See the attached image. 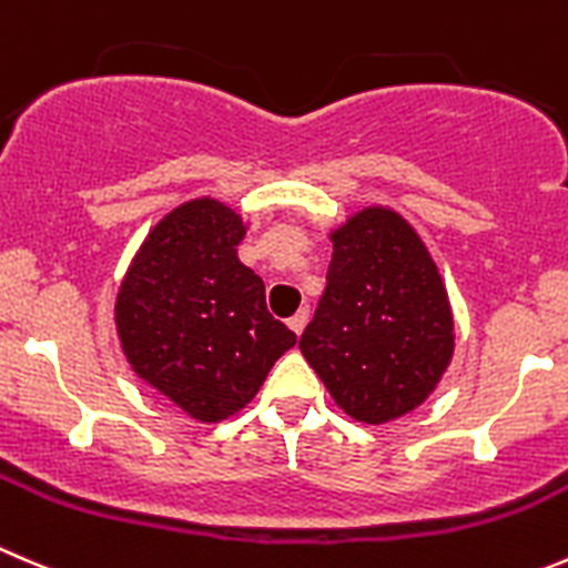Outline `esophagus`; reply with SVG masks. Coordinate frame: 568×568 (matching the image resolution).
Instances as JSON below:
<instances>
[{
    "label": "esophagus",
    "mask_w": 568,
    "mask_h": 568,
    "mask_svg": "<svg viewBox=\"0 0 568 568\" xmlns=\"http://www.w3.org/2000/svg\"><path fill=\"white\" fill-rule=\"evenodd\" d=\"M307 318H311V311H307V307H302V311H296L294 316L288 318V327L294 329L296 335H302V329H305V324H307Z\"/></svg>",
    "instance_id": "obj_1"
}]
</instances>
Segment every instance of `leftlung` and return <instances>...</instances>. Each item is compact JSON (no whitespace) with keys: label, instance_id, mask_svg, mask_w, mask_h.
<instances>
[{"label":"left lung","instance_id":"left-lung-1","mask_svg":"<svg viewBox=\"0 0 568 568\" xmlns=\"http://www.w3.org/2000/svg\"><path fill=\"white\" fill-rule=\"evenodd\" d=\"M327 288L300 349L346 416L385 424L422 405L455 349L447 288L416 230L363 207L329 233Z\"/></svg>","mask_w":568,"mask_h":568}]
</instances>
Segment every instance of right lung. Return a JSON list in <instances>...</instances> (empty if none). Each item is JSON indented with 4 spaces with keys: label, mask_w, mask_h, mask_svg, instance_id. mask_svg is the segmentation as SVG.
Masks as SVG:
<instances>
[{
    "label": "right lung",
    "mask_w": 568,
    "mask_h": 568,
    "mask_svg": "<svg viewBox=\"0 0 568 568\" xmlns=\"http://www.w3.org/2000/svg\"><path fill=\"white\" fill-rule=\"evenodd\" d=\"M244 235V219L224 202H185L152 227L115 296L132 372L196 422L250 405L296 344L266 311L263 280L239 261Z\"/></svg>",
    "instance_id": "add662e5"
}]
</instances>
